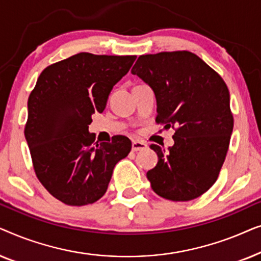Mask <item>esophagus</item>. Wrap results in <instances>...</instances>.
<instances>
[{"label": "esophagus", "instance_id": "obj_1", "mask_svg": "<svg viewBox=\"0 0 261 261\" xmlns=\"http://www.w3.org/2000/svg\"><path fill=\"white\" fill-rule=\"evenodd\" d=\"M146 148H147V145H146L144 141L134 140L133 142H132V149H133L134 152L144 151V149H146Z\"/></svg>", "mask_w": 261, "mask_h": 261}]
</instances>
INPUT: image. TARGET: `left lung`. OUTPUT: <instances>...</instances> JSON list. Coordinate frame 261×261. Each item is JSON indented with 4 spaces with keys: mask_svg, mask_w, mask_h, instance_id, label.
<instances>
[{
    "mask_svg": "<svg viewBox=\"0 0 261 261\" xmlns=\"http://www.w3.org/2000/svg\"><path fill=\"white\" fill-rule=\"evenodd\" d=\"M152 88L155 121L176 128L167 151L152 144L158 164L147 172L153 191L170 201H191L219 177L229 147L234 120L226 83L189 51L140 56L132 69Z\"/></svg>",
    "mask_w": 261,
    "mask_h": 261,
    "instance_id": "1",
    "label": "left lung"
}]
</instances>
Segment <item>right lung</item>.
Segmentation results:
<instances>
[{"label": "right lung", "mask_w": 261, "mask_h": 261, "mask_svg": "<svg viewBox=\"0 0 261 261\" xmlns=\"http://www.w3.org/2000/svg\"><path fill=\"white\" fill-rule=\"evenodd\" d=\"M135 58L78 53L46 67L28 97L24 138L35 174L67 205L98 201L116 163L130 152L132 142L123 135L95 141L89 124L92 114L105 110L113 87Z\"/></svg>", "instance_id": "obj_1"}]
</instances>
